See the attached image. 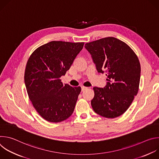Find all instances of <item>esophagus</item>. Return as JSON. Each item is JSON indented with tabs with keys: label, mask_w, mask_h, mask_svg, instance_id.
Instances as JSON below:
<instances>
[{
	"label": "esophagus",
	"mask_w": 159,
	"mask_h": 159,
	"mask_svg": "<svg viewBox=\"0 0 159 159\" xmlns=\"http://www.w3.org/2000/svg\"><path fill=\"white\" fill-rule=\"evenodd\" d=\"M87 89V87H84V86H82V91L83 92V91H84L85 90H86Z\"/></svg>",
	"instance_id": "34e87169"
}]
</instances>
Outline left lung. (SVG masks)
I'll return each mask as SVG.
<instances>
[{
  "label": "left lung",
  "mask_w": 159,
  "mask_h": 159,
  "mask_svg": "<svg viewBox=\"0 0 159 159\" xmlns=\"http://www.w3.org/2000/svg\"><path fill=\"white\" fill-rule=\"evenodd\" d=\"M98 72H106L104 88L94 87L93 109L99 115L115 118L129 108L139 89L141 67L138 57L125 42L107 37L87 43Z\"/></svg>",
  "instance_id": "1"
}]
</instances>
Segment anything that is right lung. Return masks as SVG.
<instances>
[{"mask_svg": "<svg viewBox=\"0 0 159 159\" xmlns=\"http://www.w3.org/2000/svg\"><path fill=\"white\" fill-rule=\"evenodd\" d=\"M84 44V42L53 41L30 55L25 82L34 107L45 120L59 123L72 115L81 87L63 85L60 77L69 70Z\"/></svg>", "mask_w": 159, "mask_h": 159, "instance_id": "right-lung-1", "label": "right lung"}]
</instances>
